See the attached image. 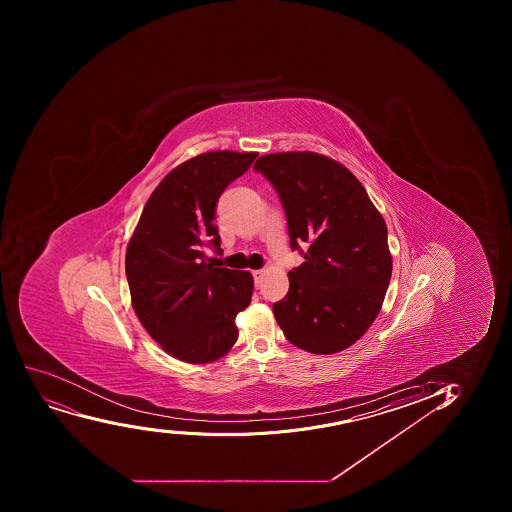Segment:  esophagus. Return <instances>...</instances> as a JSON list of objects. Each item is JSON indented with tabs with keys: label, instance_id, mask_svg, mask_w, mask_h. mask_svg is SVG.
Listing matches in <instances>:
<instances>
[{
	"label": "esophagus",
	"instance_id": "obj_1",
	"mask_svg": "<svg viewBox=\"0 0 512 512\" xmlns=\"http://www.w3.org/2000/svg\"><path fill=\"white\" fill-rule=\"evenodd\" d=\"M253 280H255V285L259 287L260 282L264 279L265 270H253Z\"/></svg>",
	"mask_w": 512,
	"mask_h": 512
}]
</instances>
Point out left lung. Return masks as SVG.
<instances>
[{"label": "left lung", "mask_w": 512, "mask_h": 512, "mask_svg": "<svg viewBox=\"0 0 512 512\" xmlns=\"http://www.w3.org/2000/svg\"><path fill=\"white\" fill-rule=\"evenodd\" d=\"M253 168L274 185L290 247L305 259L289 272V294L274 304L277 324L290 344L312 354L347 349L379 315L389 287L384 218L354 173L319 153H270Z\"/></svg>", "instance_id": "8db88e82"}]
</instances>
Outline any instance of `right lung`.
Returning <instances> with one entry per match:
<instances>
[{
    "label": "right lung",
    "instance_id": "add662e5",
    "mask_svg": "<svg viewBox=\"0 0 512 512\" xmlns=\"http://www.w3.org/2000/svg\"><path fill=\"white\" fill-rule=\"evenodd\" d=\"M257 153L208 152L173 168L155 188L128 242L125 270L133 309L153 340L175 359L207 364L238 339L235 317L252 300L250 272L213 267L215 220L223 190Z\"/></svg>",
    "mask_w": 512,
    "mask_h": 512
}]
</instances>
